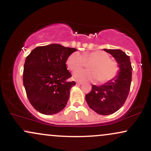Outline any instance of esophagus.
I'll list each match as a JSON object with an SVG mask.
<instances>
[{"instance_id": "34e87169", "label": "esophagus", "mask_w": 151, "mask_h": 151, "mask_svg": "<svg viewBox=\"0 0 151 151\" xmlns=\"http://www.w3.org/2000/svg\"><path fill=\"white\" fill-rule=\"evenodd\" d=\"M77 83V85H81V84H83V82H81V81H77V83Z\"/></svg>"}]
</instances>
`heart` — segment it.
<instances>
[{
    "instance_id": "1",
    "label": "heart",
    "mask_w": 151,
    "mask_h": 151,
    "mask_svg": "<svg viewBox=\"0 0 151 151\" xmlns=\"http://www.w3.org/2000/svg\"><path fill=\"white\" fill-rule=\"evenodd\" d=\"M88 65L89 70H79L73 74V78L77 81H96L106 83L111 81L119 72L117 63L111 59L107 53L103 51L86 52L80 55L77 52L71 53L66 60L68 70L74 71Z\"/></svg>"
}]
</instances>
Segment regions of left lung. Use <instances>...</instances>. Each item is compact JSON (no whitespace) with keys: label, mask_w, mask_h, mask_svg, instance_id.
<instances>
[{"label":"left lung","mask_w":151,"mask_h":151,"mask_svg":"<svg viewBox=\"0 0 151 151\" xmlns=\"http://www.w3.org/2000/svg\"><path fill=\"white\" fill-rule=\"evenodd\" d=\"M104 50L115 58L121 70L112 81L100 86L93 85L91 92L86 95V100L97 114L105 116L115 113L126 101L130 89L132 68L129 56L123 51Z\"/></svg>","instance_id":"left-lung-1"}]
</instances>
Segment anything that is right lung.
Returning <instances> with one entry per match:
<instances>
[{"mask_svg":"<svg viewBox=\"0 0 151 151\" xmlns=\"http://www.w3.org/2000/svg\"><path fill=\"white\" fill-rule=\"evenodd\" d=\"M77 51L58 44L36 47L26 57L23 82L31 105L37 111L52 115L62 111L69 100L70 90L76 84L67 70L68 56Z\"/></svg>","mask_w":151,"mask_h":151,"instance_id":"right-lung-1","label":"right lung"}]
</instances>
